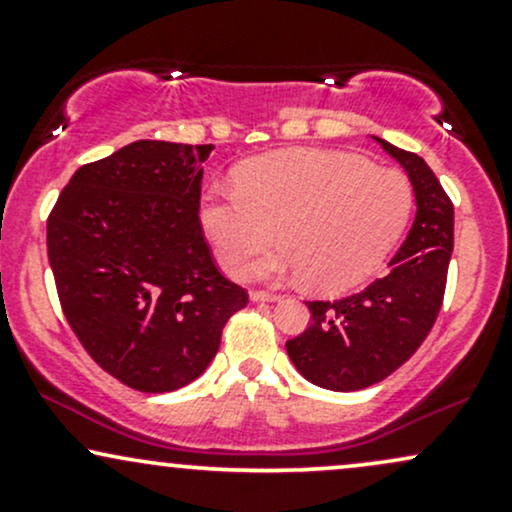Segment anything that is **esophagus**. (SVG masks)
<instances>
[{
    "label": "esophagus",
    "mask_w": 512,
    "mask_h": 512,
    "mask_svg": "<svg viewBox=\"0 0 512 512\" xmlns=\"http://www.w3.org/2000/svg\"><path fill=\"white\" fill-rule=\"evenodd\" d=\"M250 298L255 303H274V301H279V293H272V291H252L250 293Z\"/></svg>",
    "instance_id": "34e87169"
}]
</instances>
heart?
I'll return each mask as SVG.
<instances>
[{
  "label": "heart",
  "mask_w": 512,
  "mask_h": 512,
  "mask_svg": "<svg viewBox=\"0 0 512 512\" xmlns=\"http://www.w3.org/2000/svg\"><path fill=\"white\" fill-rule=\"evenodd\" d=\"M414 190L404 173L330 149H286L243 163L236 190H209L199 223L231 274H245L274 240L284 248L260 262L264 276H305L337 293L366 281L407 228Z\"/></svg>",
  "instance_id": "b5f03b06"
}]
</instances>
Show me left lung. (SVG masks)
I'll return each instance as SVG.
<instances>
[{
    "label": "left lung",
    "mask_w": 512,
    "mask_h": 512,
    "mask_svg": "<svg viewBox=\"0 0 512 512\" xmlns=\"http://www.w3.org/2000/svg\"><path fill=\"white\" fill-rule=\"evenodd\" d=\"M407 170L416 219L387 272L339 301H308L310 327L286 342L305 380L334 392H354L395 373L424 344L440 313L452 255L455 211L421 156L375 137Z\"/></svg>",
    "instance_id": "8db88e82"
}]
</instances>
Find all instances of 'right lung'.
<instances>
[{"label": "right lung", "mask_w": 512, "mask_h": 512, "mask_svg": "<svg viewBox=\"0 0 512 512\" xmlns=\"http://www.w3.org/2000/svg\"><path fill=\"white\" fill-rule=\"evenodd\" d=\"M211 144L142 139L81 166L48 216L64 317L122 385L173 392L199 378L248 291L216 267L199 223Z\"/></svg>", "instance_id": "1"}]
</instances>
